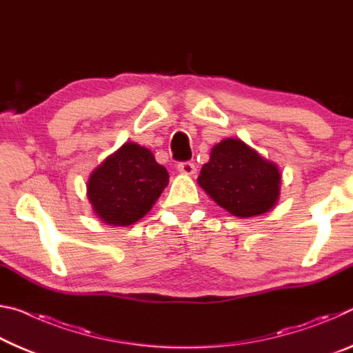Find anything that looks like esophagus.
Masks as SVG:
<instances>
[{
  "mask_svg": "<svg viewBox=\"0 0 353 353\" xmlns=\"http://www.w3.org/2000/svg\"><path fill=\"white\" fill-rule=\"evenodd\" d=\"M177 171L182 172V174L191 176L196 172V165L193 162H181L177 163Z\"/></svg>",
  "mask_w": 353,
  "mask_h": 353,
  "instance_id": "1",
  "label": "esophagus"
}]
</instances>
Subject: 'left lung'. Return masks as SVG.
Listing matches in <instances>:
<instances>
[{"instance_id":"left-lung-1","label":"left lung","mask_w":353,"mask_h":353,"mask_svg":"<svg viewBox=\"0 0 353 353\" xmlns=\"http://www.w3.org/2000/svg\"><path fill=\"white\" fill-rule=\"evenodd\" d=\"M280 179L277 165L268 162L241 140L225 139L213 146L198 183L227 212L250 218L276 205Z\"/></svg>"}]
</instances>
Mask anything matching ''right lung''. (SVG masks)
Here are the masks:
<instances>
[{
    "label": "right lung",
    "instance_id": "right-lung-1",
    "mask_svg": "<svg viewBox=\"0 0 353 353\" xmlns=\"http://www.w3.org/2000/svg\"><path fill=\"white\" fill-rule=\"evenodd\" d=\"M168 179L149 149L124 143L92 172L87 196L105 224L129 225L151 210Z\"/></svg>",
    "mask_w": 353,
    "mask_h": 353
}]
</instances>
